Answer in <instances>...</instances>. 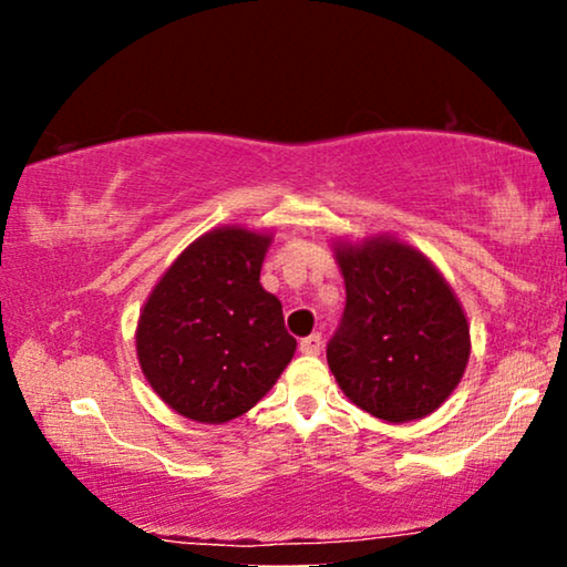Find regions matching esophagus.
<instances>
[{"instance_id":"obj_1","label":"esophagus","mask_w":567,"mask_h":567,"mask_svg":"<svg viewBox=\"0 0 567 567\" xmlns=\"http://www.w3.org/2000/svg\"><path fill=\"white\" fill-rule=\"evenodd\" d=\"M299 351L305 355H320L322 353V336H320V332H315V336L301 340Z\"/></svg>"}]
</instances>
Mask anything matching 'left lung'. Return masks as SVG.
Returning a JSON list of instances; mask_svg holds the SVG:
<instances>
[{"mask_svg": "<svg viewBox=\"0 0 567 567\" xmlns=\"http://www.w3.org/2000/svg\"><path fill=\"white\" fill-rule=\"evenodd\" d=\"M346 312L328 363L348 400L384 423L444 405L470 361V322L441 270L392 235L336 239Z\"/></svg>", "mask_w": 567, "mask_h": 567, "instance_id": "left-lung-1", "label": "left lung"}]
</instances>
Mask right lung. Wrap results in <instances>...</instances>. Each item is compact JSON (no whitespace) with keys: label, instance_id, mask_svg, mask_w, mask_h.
Segmentation results:
<instances>
[{"label":"right lung","instance_id":"add662e5","mask_svg":"<svg viewBox=\"0 0 567 567\" xmlns=\"http://www.w3.org/2000/svg\"><path fill=\"white\" fill-rule=\"evenodd\" d=\"M274 231L216 227L177 255L136 322L142 374L190 421L227 423L266 398L297 351L260 286Z\"/></svg>","mask_w":567,"mask_h":567}]
</instances>
